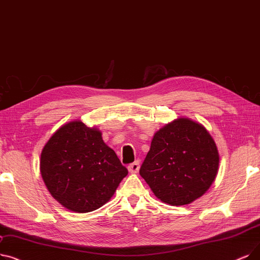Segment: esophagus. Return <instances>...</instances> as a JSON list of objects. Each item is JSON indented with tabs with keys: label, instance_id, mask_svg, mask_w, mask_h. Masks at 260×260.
Wrapping results in <instances>:
<instances>
[{
	"label": "esophagus",
	"instance_id": "obj_1",
	"mask_svg": "<svg viewBox=\"0 0 260 260\" xmlns=\"http://www.w3.org/2000/svg\"><path fill=\"white\" fill-rule=\"evenodd\" d=\"M127 169H128V171L131 173H137L139 171V161L137 160V161H135V162L128 165Z\"/></svg>",
	"mask_w": 260,
	"mask_h": 260
}]
</instances>
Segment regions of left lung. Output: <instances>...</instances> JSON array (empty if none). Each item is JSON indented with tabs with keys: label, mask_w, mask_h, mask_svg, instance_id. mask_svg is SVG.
I'll list each match as a JSON object with an SVG mask.
<instances>
[{
	"label": "left lung",
	"mask_w": 260,
	"mask_h": 260,
	"mask_svg": "<svg viewBox=\"0 0 260 260\" xmlns=\"http://www.w3.org/2000/svg\"><path fill=\"white\" fill-rule=\"evenodd\" d=\"M217 145L202 124L178 118L156 132L140 168L156 198L172 206L204 194L219 169Z\"/></svg>",
	"instance_id": "8db88e82"
}]
</instances>
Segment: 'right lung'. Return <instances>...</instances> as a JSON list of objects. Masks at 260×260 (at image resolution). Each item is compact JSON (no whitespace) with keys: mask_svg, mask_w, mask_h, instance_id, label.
Masks as SVG:
<instances>
[{"mask_svg":"<svg viewBox=\"0 0 260 260\" xmlns=\"http://www.w3.org/2000/svg\"><path fill=\"white\" fill-rule=\"evenodd\" d=\"M40 172L52 197L80 213L106 204L128 173L102 133L80 120L63 124L43 146Z\"/></svg>","mask_w":260,"mask_h":260,"instance_id":"add662e5","label":"right lung"}]
</instances>
